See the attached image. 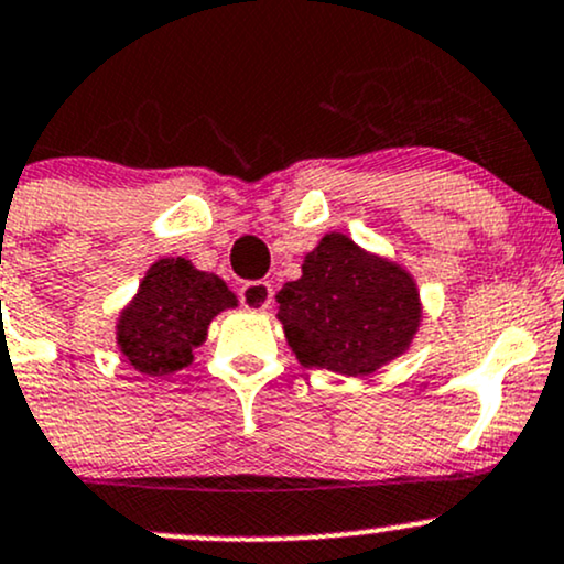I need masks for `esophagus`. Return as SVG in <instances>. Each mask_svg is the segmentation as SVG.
Here are the masks:
<instances>
[{
	"label": "esophagus",
	"mask_w": 564,
	"mask_h": 564,
	"mask_svg": "<svg viewBox=\"0 0 564 564\" xmlns=\"http://www.w3.org/2000/svg\"><path fill=\"white\" fill-rule=\"evenodd\" d=\"M240 305L246 311H268L272 305V286L268 281H251L240 286Z\"/></svg>",
	"instance_id": "obj_1"
}]
</instances>
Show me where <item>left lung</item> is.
<instances>
[{"instance_id":"8db88e82","label":"left lung","mask_w":564,"mask_h":564,"mask_svg":"<svg viewBox=\"0 0 564 564\" xmlns=\"http://www.w3.org/2000/svg\"><path fill=\"white\" fill-rule=\"evenodd\" d=\"M278 318L302 367L358 377L410 348L420 324L414 281L399 264L332 232L278 292Z\"/></svg>"}]
</instances>
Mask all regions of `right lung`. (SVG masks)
<instances>
[{
  "instance_id": "1",
  "label": "right lung",
  "mask_w": 564,
  "mask_h": 564,
  "mask_svg": "<svg viewBox=\"0 0 564 564\" xmlns=\"http://www.w3.org/2000/svg\"><path fill=\"white\" fill-rule=\"evenodd\" d=\"M235 305L238 300L221 278L195 270L182 257L160 259L122 311L117 345L139 372H176L192 361L214 315Z\"/></svg>"
}]
</instances>
